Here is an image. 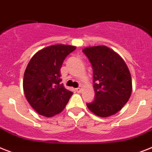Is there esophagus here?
Here are the masks:
<instances>
[{"label": "esophagus", "instance_id": "1", "mask_svg": "<svg viewBox=\"0 0 152 152\" xmlns=\"http://www.w3.org/2000/svg\"><path fill=\"white\" fill-rule=\"evenodd\" d=\"M82 90H83L82 88H76V91H77V92H78V93H81V91H82Z\"/></svg>", "mask_w": 152, "mask_h": 152}]
</instances>
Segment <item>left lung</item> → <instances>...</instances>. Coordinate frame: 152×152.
<instances>
[{"instance_id": "1", "label": "left lung", "mask_w": 152, "mask_h": 152, "mask_svg": "<svg viewBox=\"0 0 152 152\" xmlns=\"http://www.w3.org/2000/svg\"><path fill=\"white\" fill-rule=\"evenodd\" d=\"M84 52L93 69L96 98L87 103L91 112L99 117L113 116L121 110L132 92V80L124 59L106 46L85 47Z\"/></svg>"}]
</instances>
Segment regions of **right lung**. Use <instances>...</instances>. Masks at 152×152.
I'll use <instances>...</instances> for the list:
<instances>
[{"label":"right lung","mask_w":152,"mask_h":152,"mask_svg":"<svg viewBox=\"0 0 152 152\" xmlns=\"http://www.w3.org/2000/svg\"><path fill=\"white\" fill-rule=\"evenodd\" d=\"M76 46L56 44L46 46L32 56L26 67L23 90L36 113L52 117L64 110L73 92L61 84V68L65 57Z\"/></svg>","instance_id":"obj_1"}]
</instances>
